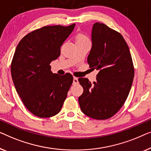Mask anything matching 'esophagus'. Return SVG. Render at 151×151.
I'll list each match as a JSON object with an SVG mask.
<instances>
[{
  "mask_svg": "<svg viewBox=\"0 0 151 151\" xmlns=\"http://www.w3.org/2000/svg\"><path fill=\"white\" fill-rule=\"evenodd\" d=\"M78 83V78H76V77H74V78H73V84H74V85L77 84Z\"/></svg>",
  "mask_w": 151,
  "mask_h": 151,
  "instance_id": "obj_1",
  "label": "esophagus"
}]
</instances>
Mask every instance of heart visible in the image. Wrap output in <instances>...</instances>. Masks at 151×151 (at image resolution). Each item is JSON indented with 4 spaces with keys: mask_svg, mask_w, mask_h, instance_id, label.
Masks as SVG:
<instances>
[{
    "mask_svg": "<svg viewBox=\"0 0 151 151\" xmlns=\"http://www.w3.org/2000/svg\"><path fill=\"white\" fill-rule=\"evenodd\" d=\"M88 37L83 33H79L76 37V41H80V40H88Z\"/></svg>",
    "mask_w": 151,
    "mask_h": 151,
    "instance_id": "obj_1",
    "label": "heart"
}]
</instances>
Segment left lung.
Masks as SVG:
<instances>
[{
  "label": "left lung",
  "mask_w": 151,
  "mask_h": 151,
  "mask_svg": "<svg viewBox=\"0 0 151 151\" xmlns=\"http://www.w3.org/2000/svg\"><path fill=\"white\" fill-rule=\"evenodd\" d=\"M92 42L88 63L99 73L93 83L86 78H78L83 88L78 103L86 116L106 120L115 115L126 101L134 67L129 46L120 33L96 22L92 27Z\"/></svg>",
  "instance_id": "8db88e82"
}]
</instances>
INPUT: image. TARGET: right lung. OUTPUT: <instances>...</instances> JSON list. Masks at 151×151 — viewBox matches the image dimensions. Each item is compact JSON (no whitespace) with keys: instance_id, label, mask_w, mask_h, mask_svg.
I'll use <instances>...</instances> for the list:
<instances>
[{"instance_id":"obj_1","label":"right lung","mask_w":151,"mask_h":151,"mask_svg":"<svg viewBox=\"0 0 151 151\" xmlns=\"http://www.w3.org/2000/svg\"><path fill=\"white\" fill-rule=\"evenodd\" d=\"M75 24L45 26L24 36L17 46L11 64L16 92L29 111L49 118L60 111L73 76L50 70V63L60 55V48Z\"/></svg>"}]
</instances>
